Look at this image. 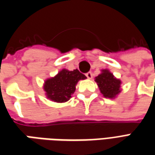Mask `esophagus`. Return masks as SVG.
I'll return each mask as SVG.
<instances>
[{"instance_id": "obj_1", "label": "esophagus", "mask_w": 155, "mask_h": 155, "mask_svg": "<svg viewBox=\"0 0 155 155\" xmlns=\"http://www.w3.org/2000/svg\"><path fill=\"white\" fill-rule=\"evenodd\" d=\"M86 76H87V78H88V79H89V80H90V79H92L93 78V74H92V72H88V73H87L86 74Z\"/></svg>"}]
</instances>
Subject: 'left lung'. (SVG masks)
<instances>
[{"label":"left lung","instance_id":"1","mask_svg":"<svg viewBox=\"0 0 155 155\" xmlns=\"http://www.w3.org/2000/svg\"><path fill=\"white\" fill-rule=\"evenodd\" d=\"M94 79L104 98H115L121 93V81L117 79L109 70H102L100 74Z\"/></svg>","mask_w":155,"mask_h":155}]
</instances>
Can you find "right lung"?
<instances>
[{
	"label": "right lung",
	"instance_id": "add662e5",
	"mask_svg": "<svg viewBox=\"0 0 155 155\" xmlns=\"http://www.w3.org/2000/svg\"><path fill=\"white\" fill-rule=\"evenodd\" d=\"M86 79V76L76 70L62 69L54 77L44 81L43 89L47 98L56 103H65L71 98L75 91L78 81Z\"/></svg>",
	"mask_w": 155,
	"mask_h": 155
}]
</instances>
